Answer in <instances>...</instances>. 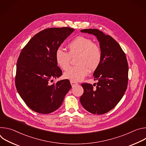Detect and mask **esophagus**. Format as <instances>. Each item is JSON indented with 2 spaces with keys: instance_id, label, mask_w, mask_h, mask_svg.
<instances>
[{
  "instance_id": "1",
  "label": "esophagus",
  "mask_w": 146,
  "mask_h": 146,
  "mask_svg": "<svg viewBox=\"0 0 146 146\" xmlns=\"http://www.w3.org/2000/svg\"><path fill=\"white\" fill-rule=\"evenodd\" d=\"M70 84H71L72 87H74V86L78 85V83H77V82H74V81H70Z\"/></svg>"
}]
</instances>
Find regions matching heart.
I'll return each instance as SVG.
<instances>
[{
  "label": "heart",
  "instance_id": "1",
  "mask_svg": "<svg viewBox=\"0 0 146 146\" xmlns=\"http://www.w3.org/2000/svg\"><path fill=\"white\" fill-rule=\"evenodd\" d=\"M68 52L61 48L55 51V58L57 65L63 70L69 66L71 58L75 59V66L70 67L64 77L72 81L82 80L90 71L95 70L99 66L102 57L100 47L90 38L77 36L68 44Z\"/></svg>",
  "mask_w": 146,
  "mask_h": 146
}]
</instances>
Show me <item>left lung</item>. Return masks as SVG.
Returning <instances> with one entry per match:
<instances>
[{
	"mask_svg": "<svg viewBox=\"0 0 146 146\" xmlns=\"http://www.w3.org/2000/svg\"><path fill=\"white\" fill-rule=\"evenodd\" d=\"M95 36L102 51V60L93 76L96 87L83 83L84 93L80 100L82 107L94 114H103L113 109L125 92L128 81V65L125 54L117 41L96 29L81 30ZM94 86V84L93 85Z\"/></svg>",
	"mask_w": 146,
	"mask_h": 146,
	"instance_id": "obj_1",
	"label": "left lung"
}]
</instances>
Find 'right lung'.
Segmentation results:
<instances>
[{
  "mask_svg": "<svg viewBox=\"0 0 146 146\" xmlns=\"http://www.w3.org/2000/svg\"><path fill=\"white\" fill-rule=\"evenodd\" d=\"M74 31L68 27L46 29L36 34L21 52L17 63L15 86L27 105L35 112L57 110L72 88L69 80L50 84L62 70L55 60L56 50Z\"/></svg>",
  "mask_w": 146,
  "mask_h": 146,
  "instance_id": "right-lung-1",
  "label": "right lung"
}]
</instances>
